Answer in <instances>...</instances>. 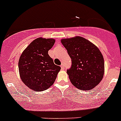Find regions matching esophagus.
<instances>
[{"mask_svg":"<svg viewBox=\"0 0 121 121\" xmlns=\"http://www.w3.org/2000/svg\"><path fill=\"white\" fill-rule=\"evenodd\" d=\"M61 67L62 70H64V65L62 63L61 65Z\"/></svg>","mask_w":121,"mask_h":121,"instance_id":"esophagus-1","label":"esophagus"}]
</instances>
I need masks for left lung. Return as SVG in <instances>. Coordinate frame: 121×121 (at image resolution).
I'll return each mask as SVG.
<instances>
[{"label": "left lung", "instance_id": "left-lung-1", "mask_svg": "<svg viewBox=\"0 0 121 121\" xmlns=\"http://www.w3.org/2000/svg\"><path fill=\"white\" fill-rule=\"evenodd\" d=\"M61 43L71 59L67 73L73 86L90 90L98 85L104 74V57L98 48L81 37L63 39Z\"/></svg>", "mask_w": 121, "mask_h": 121}]
</instances>
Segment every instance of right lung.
I'll return each instance as SVG.
<instances>
[{"instance_id": "add662e5", "label": "right lung", "mask_w": 121, "mask_h": 121, "mask_svg": "<svg viewBox=\"0 0 121 121\" xmlns=\"http://www.w3.org/2000/svg\"><path fill=\"white\" fill-rule=\"evenodd\" d=\"M54 43L51 38H37L20 57L18 67L21 80L36 92L44 91L52 85L61 69L48 53Z\"/></svg>"}]
</instances>
